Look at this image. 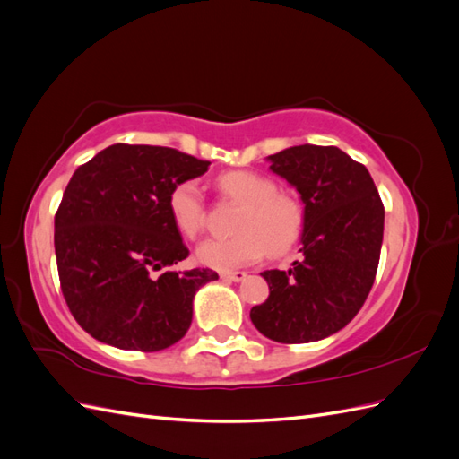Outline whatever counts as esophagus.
<instances>
[{
    "label": "esophagus",
    "instance_id": "esophagus-1",
    "mask_svg": "<svg viewBox=\"0 0 459 459\" xmlns=\"http://www.w3.org/2000/svg\"><path fill=\"white\" fill-rule=\"evenodd\" d=\"M220 277L226 281H243L247 277V272H221Z\"/></svg>",
    "mask_w": 459,
    "mask_h": 459
}]
</instances>
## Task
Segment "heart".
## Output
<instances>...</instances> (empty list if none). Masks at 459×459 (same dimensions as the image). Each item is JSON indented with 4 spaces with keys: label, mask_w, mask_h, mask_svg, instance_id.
Returning <instances> with one entry per match:
<instances>
[{
    "label": "heart",
    "mask_w": 459,
    "mask_h": 459,
    "mask_svg": "<svg viewBox=\"0 0 459 459\" xmlns=\"http://www.w3.org/2000/svg\"><path fill=\"white\" fill-rule=\"evenodd\" d=\"M220 191L241 204L228 239H208L199 245L197 260L216 270H233L258 262L266 251L281 256L293 248L304 231L302 203L280 193L272 179L251 170H231L216 178ZM169 211L176 230L186 239H197L206 226V204L201 187L187 179L174 186Z\"/></svg>",
    "instance_id": "1"
}]
</instances>
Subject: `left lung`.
Segmentation results:
<instances>
[{"mask_svg": "<svg viewBox=\"0 0 459 459\" xmlns=\"http://www.w3.org/2000/svg\"><path fill=\"white\" fill-rule=\"evenodd\" d=\"M270 169L295 186L304 203L302 258L268 270L270 295L251 310L272 341L325 339L364 307L377 273L385 206L362 162L339 147L297 145L270 155Z\"/></svg>", "mask_w": 459, "mask_h": 459, "instance_id": "1", "label": "left lung"}]
</instances>
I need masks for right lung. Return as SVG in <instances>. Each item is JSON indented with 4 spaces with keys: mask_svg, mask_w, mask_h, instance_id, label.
<instances>
[{
    "mask_svg": "<svg viewBox=\"0 0 459 459\" xmlns=\"http://www.w3.org/2000/svg\"><path fill=\"white\" fill-rule=\"evenodd\" d=\"M208 164L170 147L117 143L73 174L55 212V256L66 307L93 339L157 352L187 333L195 290L218 273L169 270L189 256L169 195Z\"/></svg>",
    "mask_w": 459,
    "mask_h": 459,
    "instance_id": "1",
    "label": "right lung"
}]
</instances>
